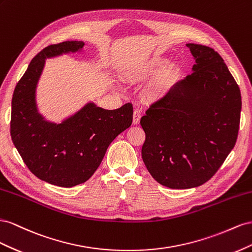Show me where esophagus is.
Masks as SVG:
<instances>
[{
    "instance_id": "esophagus-1",
    "label": "esophagus",
    "mask_w": 252,
    "mask_h": 252,
    "mask_svg": "<svg viewBox=\"0 0 252 252\" xmlns=\"http://www.w3.org/2000/svg\"><path fill=\"white\" fill-rule=\"evenodd\" d=\"M140 116H141V112L139 109H135L134 114H133V125H138L140 121Z\"/></svg>"
}]
</instances>
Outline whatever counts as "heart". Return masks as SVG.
Wrapping results in <instances>:
<instances>
[{
    "label": "heart",
    "instance_id": "b5f03b06",
    "mask_svg": "<svg viewBox=\"0 0 252 252\" xmlns=\"http://www.w3.org/2000/svg\"><path fill=\"white\" fill-rule=\"evenodd\" d=\"M168 63V59L160 58V57H156L150 60L143 61L137 65L134 66L128 70V76L132 78H147L151 75H154L158 70H160L166 66ZM172 69L169 68L167 70H163L162 73L158 75L154 80L151 82L148 92L150 95H157L160 93L164 92L170 84V77H171Z\"/></svg>",
    "mask_w": 252,
    "mask_h": 252
}]
</instances>
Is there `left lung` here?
<instances>
[{"label":"left lung","mask_w":252,"mask_h":252,"mask_svg":"<svg viewBox=\"0 0 252 252\" xmlns=\"http://www.w3.org/2000/svg\"><path fill=\"white\" fill-rule=\"evenodd\" d=\"M193 73L151 103L140 125L142 160L156 182L171 189L198 187L217 173L238 138L239 85L211 47L188 43Z\"/></svg>","instance_id":"obj_1"}]
</instances>
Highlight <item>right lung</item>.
I'll return each mask as SVG.
<instances>
[{
  "label": "right lung",
  "instance_id": "1",
  "mask_svg": "<svg viewBox=\"0 0 252 252\" xmlns=\"http://www.w3.org/2000/svg\"><path fill=\"white\" fill-rule=\"evenodd\" d=\"M84 42L65 41L45 47L28 65L13 92L10 135L27 168L48 184L70 188L85 183L101 163L107 148L130 127L133 105L104 110L88 102L60 124L39 112L37 86L45 60L81 53Z\"/></svg>",
  "mask_w": 252,
  "mask_h": 252
}]
</instances>
